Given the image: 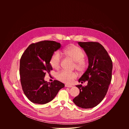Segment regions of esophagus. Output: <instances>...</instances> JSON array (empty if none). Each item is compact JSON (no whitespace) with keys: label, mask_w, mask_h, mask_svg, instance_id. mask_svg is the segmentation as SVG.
Instances as JSON below:
<instances>
[{"label":"esophagus","mask_w":129,"mask_h":129,"mask_svg":"<svg viewBox=\"0 0 129 129\" xmlns=\"http://www.w3.org/2000/svg\"><path fill=\"white\" fill-rule=\"evenodd\" d=\"M65 87H68V88H71V87H72V86H71V85H68V84H65Z\"/></svg>","instance_id":"34e87169"}]
</instances>
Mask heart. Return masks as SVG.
<instances>
[{
  "label": "heart",
  "mask_w": 129,
  "mask_h": 129,
  "mask_svg": "<svg viewBox=\"0 0 129 129\" xmlns=\"http://www.w3.org/2000/svg\"><path fill=\"white\" fill-rule=\"evenodd\" d=\"M63 53L67 57L71 59L75 62V66L76 69L79 71H83L87 67V64L84 58L85 54L83 50L79 47L70 45L63 50ZM61 55L59 52H54L50 58V64L54 69H57L60 66ZM77 78V74L75 72L62 71L57 76V78L61 82L70 84L73 80Z\"/></svg>",
  "instance_id": "obj_1"
}]
</instances>
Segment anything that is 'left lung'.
I'll return each instance as SVG.
<instances>
[{
  "mask_svg": "<svg viewBox=\"0 0 129 129\" xmlns=\"http://www.w3.org/2000/svg\"><path fill=\"white\" fill-rule=\"evenodd\" d=\"M88 59V66L78 82L88 81L87 86L76 85L79 94L73 100L77 106L84 108H93L104 99L112 79V61L102 45L95 42H78Z\"/></svg>",
  "mask_w": 129,
  "mask_h": 129,
  "instance_id": "8db88e82",
  "label": "left lung"
}]
</instances>
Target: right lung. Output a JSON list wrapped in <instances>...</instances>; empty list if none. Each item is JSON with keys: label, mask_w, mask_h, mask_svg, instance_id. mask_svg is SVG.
<instances>
[{"label": "right lung", "mask_w": 129, "mask_h": 129, "mask_svg": "<svg viewBox=\"0 0 129 129\" xmlns=\"http://www.w3.org/2000/svg\"><path fill=\"white\" fill-rule=\"evenodd\" d=\"M61 46L56 41H42L29 45L22 55L19 69L21 84L24 93L33 103H49L65 87L57 80L51 83L44 80L46 72L52 69L50 58Z\"/></svg>", "instance_id": "obj_1"}]
</instances>
